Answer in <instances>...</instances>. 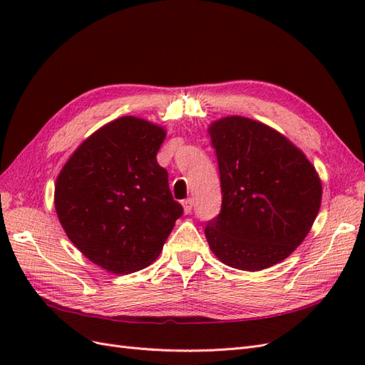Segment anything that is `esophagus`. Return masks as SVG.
Segmentation results:
<instances>
[{"label": "esophagus", "instance_id": "1", "mask_svg": "<svg viewBox=\"0 0 365 365\" xmlns=\"http://www.w3.org/2000/svg\"><path fill=\"white\" fill-rule=\"evenodd\" d=\"M181 204H182V208H184V213L189 215L192 212V208H193V201L189 197V200H184Z\"/></svg>", "mask_w": 365, "mask_h": 365}]
</instances>
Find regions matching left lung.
I'll return each mask as SVG.
<instances>
[{
  "label": "left lung",
  "instance_id": "1",
  "mask_svg": "<svg viewBox=\"0 0 365 365\" xmlns=\"http://www.w3.org/2000/svg\"><path fill=\"white\" fill-rule=\"evenodd\" d=\"M222 208L205 227L215 256L242 271L267 269L302 244L322 205V180L279 130L240 115L208 126Z\"/></svg>",
  "mask_w": 365,
  "mask_h": 365
}]
</instances>
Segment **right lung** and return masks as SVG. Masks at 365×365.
<instances>
[{"label":"right lung","mask_w":365,"mask_h":365,"mask_svg":"<svg viewBox=\"0 0 365 365\" xmlns=\"http://www.w3.org/2000/svg\"><path fill=\"white\" fill-rule=\"evenodd\" d=\"M165 134L145 118H115L82 141L58 175L54 208L63 231L108 272L146 268L182 215L157 161Z\"/></svg>","instance_id":"obj_1"}]
</instances>
